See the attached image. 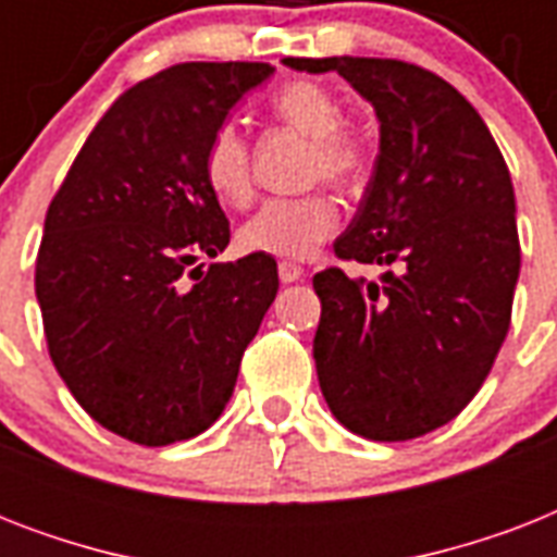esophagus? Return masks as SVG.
Listing matches in <instances>:
<instances>
[{
  "mask_svg": "<svg viewBox=\"0 0 557 557\" xmlns=\"http://www.w3.org/2000/svg\"><path fill=\"white\" fill-rule=\"evenodd\" d=\"M277 274H280V280H283V283H295V280L304 277V269H300L297 262H286V260H283L277 265Z\"/></svg>",
  "mask_w": 557,
  "mask_h": 557,
  "instance_id": "obj_1",
  "label": "esophagus"
}]
</instances>
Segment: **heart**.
<instances>
[{
  "mask_svg": "<svg viewBox=\"0 0 557 557\" xmlns=\"http://www.w3.org/2000/svg\"><path fill=\"white\" fill-rule=\"evenodd\" d=\"M271 115L309 138L304 159L309 185L326 178L344 193H358L367 185L372 168L370 141L361 129L344 124V107L330 89L312 81L288 83L271 98ZM201 173L210 193L227 208H245L251 201V147L234 124L213 129L205 147ZM338 219V201L323 190L271 199L239 227V245L251 253L304 260L335 234Z\"/></svg>",
  "mask_w": 557,
  "mask_h": 557,
  "instance_id": "1",
  "label": "heart"
}]
</instances>
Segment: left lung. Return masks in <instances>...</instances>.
I'll return each instance as SVG.
<instances>
[{
	"mask_svg": "<svg viewBox=\"0 0 557 557\" xmlns=\"http://www.w3.org/2000/svg\"><path fill=\"white\" fill-rule=\"evenodd\" d=\"M338 72L375 107L379 156L344 262L387 265L381 283L314 274V364L344 428L375 442L436 431L483 387L511 323L520 274L515 187L500 147L440 74L381 57H288Z\"/></svg>",
	"mask_w": 557,
	"mask_h": 557,
	"instance_id": "8db88e82",
	"label": "left lung"
}]
</instances>
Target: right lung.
Segmentation results:
<instances>
[{
    "label": "right lung",
    "mask_w": 557,
    "mask_h": 557,
    "mask_svg": "<svg viewBox=\"0 0 557 557\" xmlns=\"http://www.w3.org/2000/svg\"><path fill=\"white\" fill-rule=\"evenodd\" d=\"M271 72L178 63L135 83L48 205L34 274L48 356L95 422L147 448L216 422L277 297L269 253L196 265L231 243L205 147Z\"/></svg>",
    "instance_id": "obj_1"
}]
</instances>
